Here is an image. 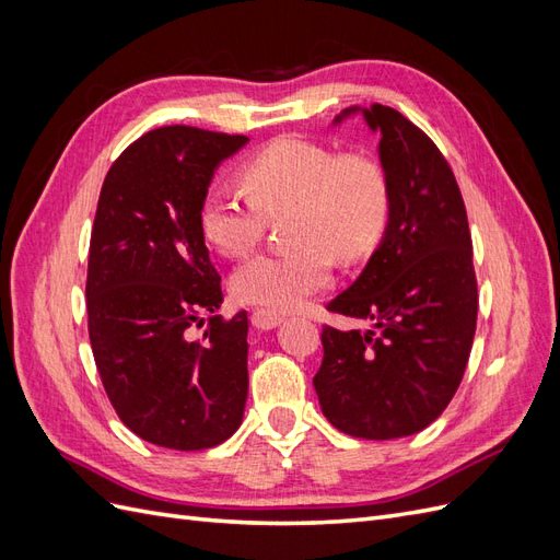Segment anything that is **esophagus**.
<instances>
[{
  "label": "esophagus",
  "instance_id": "34e87169",
  "mask_svg": "<svg viewBox=\"0 0 560 560\" xmlns=\"http://www.w3.org/2000/svg\"><path fill=\"white\" fill-rule=\"evenodd\" d=\"M252 325L257 327V329H261V331L276 329V327H280V325H282V315H278V313H273V311H264V308H259V311H254V313H252Z\"/></svg>",
  "mask_w": 560,
  "mask_h": 560
}]
</instances>
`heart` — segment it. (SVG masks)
Instances as JSON below:
<instances>
[{
  "mask_svg": "<svg viewBox=\"0 0 560 560\" xmlns=\"http://www.w3.org/2000/svg\"><path fill=\"white\" fill-rule=\"evenodd\" d=\"M249 200L210 189L198 226L224 257H243L261 241L268 219L290 212L294 252L254 254L231 276L241 303L292 311L331 282V254L358 261L376 249L389 222V184L383 167L364 156H338L325 144L280 138L243 165Z\"/></svg>",
  "mask_w": 560,
  "mask_h": 560,
  "instance_id": "1",
  "label": "heart"
}]
</instances>
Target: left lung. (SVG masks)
Instances as JSON below:
<instances>
[{
  "instance_id": "left-lung-1",
  "label": "left lung",
  "mask_w": 560,
  "mask_h": 560,
  "mask_svg": "<svg viewBox=\"0 0 560 560\" xmlns=\"http://www.w3.org/2000/svg\"><path fill=\"white\" fill-rule=\"evenodd\" d=\"M381 135L389 222L360 278L329 311L374 322L322 329L325 358L313 378L334 428L362 439L425 430L463 381L477 331V276L465 202L442 151L397 109L348 107Z\"/></svg>"
}]
</instances>
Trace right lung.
I'll list each match as a JSON object with an SVG mask.
<instances>
[{"label": "right lung", "mask_w": 560, "mask_h": 560, "mask_svg": "<svg viewBox=\"0 0 560 560\" xmlns=\"http://www.w3.org/2000/svg\"><path fill=\"white\" fill-rule=\"evenodd\" d=\"M245 135L165 126L132 142L100 191L89 254V336L124 425L173 451L212 448L241 428L247 401V313L219 311L222 278L198 226L214 171Z\"/></svg>", "instance_id": "right-lung-1"}]
</instances>
